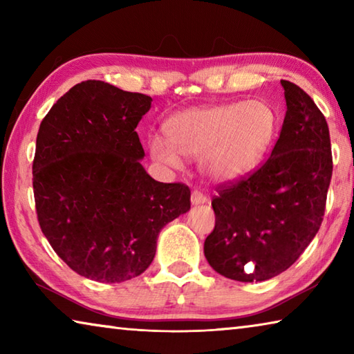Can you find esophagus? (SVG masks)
<instances>
[{
	"label": "esophagus",
	"mask_w": 354,
	"mask_h": 354,
	"mask_svg": "<svg viewBox=\"0 0 354 354\" xmlns=\"http://www.w3.org/2000/svg\"><path fill=\"white\" fill-rule=\"evenodd\" d=\"M190 200H192V205H205V203H207V196L205 195V194H201V192H198V190H194L192 192V196H190Z\"/></svg>",
	"instance_id": "34e87169"
}]
</instances>
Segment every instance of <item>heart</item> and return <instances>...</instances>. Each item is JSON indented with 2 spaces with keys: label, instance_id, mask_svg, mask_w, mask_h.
Here are the masks:
<instances>
[{
  "label": "heart",
  "instance_id": "b5f03b06",
  "mask_svg": "<svg viewBox=\"0 0 354 354\" xmlns=\"http://www.w3.org/2000/svg\"><path fill=\"white\" fill-rule=\"evenodd\" d=\"M274 133V113L262 101L196 107L165 123V136L149 140L158 162L181 169L185 158H200L201 173L214 183H230L254 169Z\"/></svg>",
  "mask_w": 354,
  "mask_h": 354
}]
</instances>
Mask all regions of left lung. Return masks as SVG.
<instances>
[{
	"instance_id": "obj_1",
	"label": "left lung",
	"mask_w": 354,
	"mask_h": 354,
	"mask_svg": "<svg viewBox=\"0 0 354 354\" xmlns=\"http://www.w3.org/2000/svg\"><path fill=\"white\" fill-rule=\"evenodd\" d=\"M286 117L270 158L248 178L220 185L205 256L223 277L253 283L287 270L313 242L325 215L333 156L325 115L281 81Z\"/></svg>"
}]
</instances>
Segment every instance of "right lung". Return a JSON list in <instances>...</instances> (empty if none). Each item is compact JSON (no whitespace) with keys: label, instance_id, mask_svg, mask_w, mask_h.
I'll return each instance as SVG.
<instances>
[{"label":"right lung","instance_id":"right-lung-1","mask_svg":"<svg viewBox=\"0 0 354 354\" xmlns=\"http://www.w3.org/2000/svg\"><path fill=\"white\" fill-rule=\"evenodd\" d=\"M151 97L103 81L76 84L41 120L32 162L39 225L71 270L98 283L139 277L162 227L190 209V189L140 164L136 128Z\"/></svg>","mask_w":354,"mask_h":354}]
</instances>
